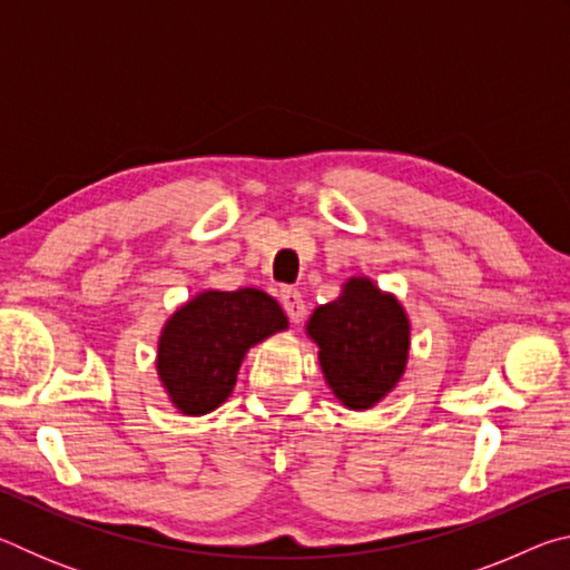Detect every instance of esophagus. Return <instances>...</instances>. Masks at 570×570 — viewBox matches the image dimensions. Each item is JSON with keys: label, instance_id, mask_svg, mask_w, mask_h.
Segmentation results:
<instances>
[{"label": "esophagus", "instance_id": "34e87169", "mask_svg": "<svg viewBox=\"0 0 570 570\" xmlns=\"http://www.w3.org/2000/svg\"><path fill=\"white\" fill-rule=\"evenodd\" d=\"M282 306L294 324H298L306 316V304L296 288H282Z\"/></svg>", "mask_w": 570, "mask_h": 570}]
</instances>
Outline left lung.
<instances>
[{"label": "left lung", "mask_w": 570, "mask_h": 570, "mask_svg": "<svg viewBox=\"0 0 570 570\" xmlns=\"http://www.w3.org/2000/svg\"><path fill=\"white\" fill-rule=\"evenodd\" d=\"M308 334L320 344L324 377L346 407L364 410L400 382L410 350V324L397 298L366 278L316 308Z\"/></svg>", "instance_id": "8db88e82"}]
</instances>
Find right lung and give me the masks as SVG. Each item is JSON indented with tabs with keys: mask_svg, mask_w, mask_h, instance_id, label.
Wrapping results in <instances>:
<instances>
[{
	"mask_svg": "<svg viewBox=\"0 0 570 570\" xmlns=\"http://www.w3.org/2000/svg\"><path fill=\"white\" fill-rule=\"evenodd\" d=\"M282 306L258 288L206 292L180 306L158 346V374L173 404L186 414H206L236 384L248 346L286 330Z\"/></svg>",
	"mask_w": 570,
	"mask_h": 570,
	"instance_id": "obj_1",
	"label": "right lung"
}]
</instances>
